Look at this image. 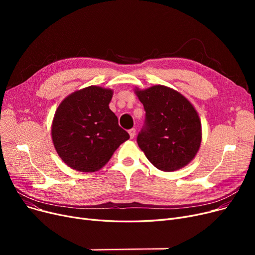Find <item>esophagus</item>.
Returning <instances> with one entry per match:
<instances>
[{
	"instance_id": "esophagus-1",
	"label": "esophagus",
	"mask_w": 255,
	"mask_h": 255,
	"mask_svg": "<svg viewBox=\"0 0 255 255\" xmlns=\"http://www.w3.org/2000/svg\"><path fill=\"white\" fill-rule=\"evenodd\" d=\"M128 132H129V135H130V137H131V138H133V137L135 136V133H136L135 128H131Z\"/></svg>"
}]
</instances>
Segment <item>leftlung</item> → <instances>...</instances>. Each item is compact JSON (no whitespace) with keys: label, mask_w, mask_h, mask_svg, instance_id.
<instances>
[{"label":"left lung","mask_w":255,"mask_h":255,"mask_svg":"<svg viewBox=\"0 0 255 255\" xmlns=\"http://www.w3.org/2000/svg\"><path fill=\"white\" fill-rule=\"evenodd\" d=\"M145 112L137 143L158 169L173 171L188 164L202 142V123L193 105L165 86L135 90Z\"/></svg>","instance_id":"8db88e82"}]
</instances>
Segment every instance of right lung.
<instances>
[{
	"label": "right lung",
	"mask_w": 255,
	"mask_h": 255,
	"mask_svg": "<svg viewBox=\"0 0 255 255\" xmlns=\"http://www.w3.org/2000/svg\"><path fill=\"white\" fill-rule=\"evenodd\" d=\"M112 97V90L91 86L70 94L59 105L51 137L57 153L69 167L96 171L129 139L110 109Z\"/></svg>",
	"instance_id": "obj_1"
}]
</instances>
